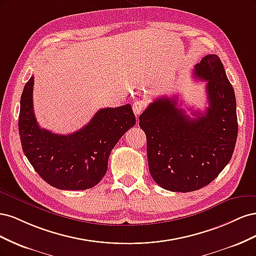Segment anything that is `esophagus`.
Listing matches in <instances>:
<instances>
[{
  "mask_svg": "<svg viewBox=\"0 0 256 256\" xmlns=\"http://www.w3.org/2000/svg\"><path fill=\"white\" fill-rule=\"evenodd\" d=\"M146 106V104L144 102H142V100H138V102H136L132 106V109H134V112L136 115H140L141 112L145 109Z\"/></svg>",
  "mask_w": 256,
  "mask_h": 256,
  "instance_id": "esophagus-1",
  "label": "esophagus"
}]
</instances>
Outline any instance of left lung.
I'll return each mask as SVG.
<instances>
[{
	"instance_id": "obj_1",
	"label": "left lung",
	"mask_w": 256,
	"mask_h": 256,
	"mask_svg": "<svg viewBox=\"0 0 256 256\" xmlns=\"http://www.w3.org/2000/svg\"><path fill=\"white\" fill-rule=\"evenodd\" d=\"M193 76L207 81L204 114L194 112L196 118H190L177 106L178 96H164L138 118L152 180L173 192L196 191L210 184L230 162L237 140L235 92L219 56H204Z\"/></svg>"
}]
</instances>
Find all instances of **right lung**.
Wrapping results in <instances>:
<instances>
[{
    "label": "right lung",
    "instance_id": "right-lung-1",
    "mask_svg": "<svg viewBox=\"0 0 256 256\" xmlns=\"http://www.w3.org/2000/svg\"><path fill=\"white\" fill-rule=\"evenodd\" d=\"M32 76L20 100L19 134L23 152L37 174L60 190H86L104 176L111 150L134 126L130 104L100 109L88 125L70 134H56L42 128L33 109Z\"/></svg>",
    "mask_w": 256,
    "mask_h": 256
}]
</instances>
